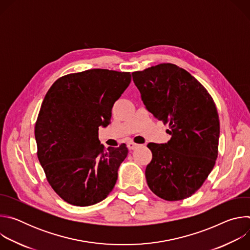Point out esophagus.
<instances>
[{"label": "esophagus", "instance_id": "esophagus-1", "mask_svg": "<svg viewBox=\"0 0 250 250\" xmlns=\"http://www.w3.org/2000/svg\"><path fill=\"white\" fill-rule=\"evenodd\" d=\"M139 146L138 145H136V144H134L133 141H130V142H128V145H127V147L130 149V150H133V149H135L136 147H138Z\"/></svg>", "mask_w": 250, "mask_h": 250}]
</instances>
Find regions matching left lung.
<instances>
[{
	"mask_svg": "<svg viewBox=\"0 0 250 250\" xmlns=\"http://www.w3.org/2000/svg\"><path fill=\"white\" fill-rule=\"evenodd\" d=\"M147 110L169 125L170 140L148 144L146 169L149 189L166 201L191 197L204 184L219 152L220 120L207 89L175 64L161 63L132 72Z\"/></svg>",
	"mask_w": 250,
	"mask_h": 250,
	"instance_id": "8db88e82",
	"label": "left lung"
}]
</instances>
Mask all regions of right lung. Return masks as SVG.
<instances>
[{"mask_svg": "<svg viewBox=\"0 0 250 250\" xmlns=\"http://www.w3.org/2000/svg\"><path fill=\"white\" fill-rule=\"evenodd\" d=\"M131 80L129 72L90 69L57 79L35 123L38 157L46 180L68 204H97L114 189L127 155L125 144L104 150L99 126L111 122L115 102Z\"/></svg>", "mask_w": 250, "mask_h": 250, "instance_id": "1", "label": "right lung"}]
</instances>
